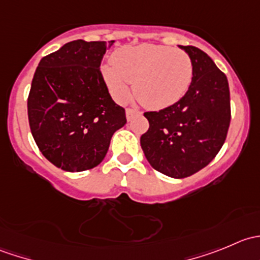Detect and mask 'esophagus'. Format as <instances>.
Here are the masks:
<instances>
[{"instance_id": "esophagus-1", "label": "esophagus", "mask_w": 260, "mask_h": 260, "mask_svg": "<svg viewBox=\"0 0 260 260\" xmlns=\"http://www.w3.org/2000/svg\"><path fill=\"white\" fill-rule=\"evenodd\" d=\"M136 115H141V112L136 111V109H125V117H127V120H132Z\"/></svg>"}]
</instances>
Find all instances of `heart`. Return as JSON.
I'll list each match as a JSON object with an SVG mask.
<instances>
[{
    "label": "heart",
    "instance_id": "obj_1",
    "mask_svg": "<svg viewBox=\"0 0 260 260\" xmlns=\"http://www.w3.org/2000/svg\"><path fill=\"white\" fill-rule=\"evenodd\" d=\"M101 73L118 103L127 101L133 83V91L141 103L147 108L164 109L185 95L192 80L193 67L183 50L140 44L115 50L112 62L102 65Z\"/></svg>",
    "mask_w": 260,
    "mask_h": 260
}]
</instances>
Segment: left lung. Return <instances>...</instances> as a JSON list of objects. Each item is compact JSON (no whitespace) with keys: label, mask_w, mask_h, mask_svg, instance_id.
I'll return each mask as SVG.
<instances>
[{"label":"left lung","mask_w":260,"mask_h":260,"mask_svg":"<svg viewBox=\"0 0 260 260\" xmlns=\"http://www.w3.org/2000/svg\"><path fill=\"white\" fill-rule=\"evenodd\" d=\"M192 60L190 88L174 106L147 112L148 131L141 147L154 170L172 179L191 176L208 166L220 151L230 124L228 79L208 54L182 46Z\"/></svg>","instance_id":"8db88e82"}]
</instances>
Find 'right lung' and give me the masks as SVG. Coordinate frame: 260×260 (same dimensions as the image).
Returning a JSON list of instances; mask_svg holds the SVG:
<instances>
[{"mask_svg": "<svg viewBox=\"0 0 260 260\" xmlns=\"http://www.w3.org/2000/svg\"><path fill=\"white\" fill-rule=\"evenodd\" d=\"M113 43H68L43 57L34 74L27 99L31 133L41 153L64 171L98 166L113 133L127 123L101 73Z\"/></svg>", "mask_w": 260, "mask_h": 260, "instance_id": "add662e5", "label": "right lung"}]
</instances>
